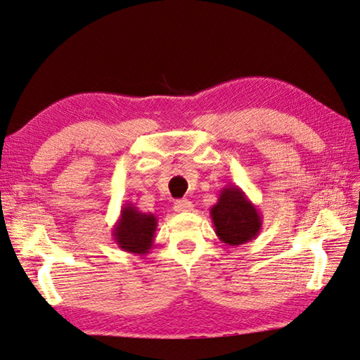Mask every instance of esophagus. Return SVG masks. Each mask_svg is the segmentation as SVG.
<instances>
[{
    "instance_id": "1",
    "label": "esophagus",
    "mask_w": 360,
    "mask_h": 360,
    "mask_svg": "<svg viewBox=\"0 0 360 360\" xmlns=\"http://www.w3.org/2000/svg\"><path fill=\"white\" fill-rule=\"evenodd\" d=\"M193 210H194V205H193V202H189V200H179V202L174 203V211L175 212H189Z\"/></svg>"
}]
</instances>
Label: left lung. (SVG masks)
I'll use <instances>...</instances> for the list:
<instances>
[{"label": "left lung", "instance_id": "8db88e82", "mask_svg": "<svg viewBox=\"0 0 360 360\" xmlns=\"http://www.w3.org/2000/svg\"><path fill=\"white\" fill-rule=\"evenodd\" d=\"M210 214L215 234L231 246L252 240L262 229L263 219L259 207L236 185H228L220 191L219 200Z\"/></svg>", "mask_w": 360, "mask_h": 360}]
</instances>
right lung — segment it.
Instances as JSON below:
<instances>
[{
  "instance_id": "right-lung-1",
  "label": "right lung",
  "mask_w": 360,
  "mask_h": 360,
  "mask_svg": "<svg viewBox=\"0 0 360 360\" xmlns=\"http://www.w3.org/2000/svg\"><path fill=\"white\" fill-rule=\"evenodd\" d=\"M157 217L141 212L132 203H124L112 228V238L122 251L146 255L154 246Z\"/></svg>"
}]
</instances>
